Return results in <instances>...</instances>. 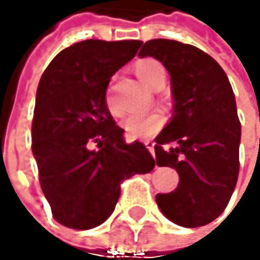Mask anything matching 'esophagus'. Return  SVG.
Listing matches in <instances>:
<instances>
[{"instance_id":"obj_1","label":"esophagus","mask_w":260,"mask_h":260,"mask_svg":"<svg viewBox=\"0 0 260 260\" xmlns=\"http://www.w3.org/2000/svg\"><path fill=\"white\" fill-rule=\"evenodd\" d=\"M143 143H145V146L148 148V151L151 153V154H154V142H153V140H145Z\"/></svg>"}]
</instances>
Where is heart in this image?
I'll return each mask as SVG.
<instances>
[{
    "label": "heart",
    "instance_id": "obj_1",
    "mask_svg": "<svg viewBox=\"0 0 260 260\" xmlns=\"http://www.w3.org/2000/svg\"><path fill=\"white\" fill-rule=\"evenodd\" d=\"M136 75L140 78V81L151 90H159L167 82V70L157 59L145 57L140 59L136 65ZM106 106L109 112L112 115H120L118 106L112 96V90L109 88L106 95ZM164 124V118L160 114H131L121 121V127L129 139H142L156 134Z\"/></svg>",
    "mask_w": 260,
    "mask_h": 260
}]
</instances>
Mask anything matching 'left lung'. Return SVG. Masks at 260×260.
Returning a JSON list of instances; mask_svg holds the SVG:
<instances>
[{"mask_svg": "<svg viewBox=\"0 0 260 260\" xmlns=\"http://www.w3.org/2000/svg\"><path fill=\"white\" fill-rule=\"evenodd\" d=\"M139 56L162 62L175 101L154 151L159 167L176 170L179 184L157 193L156 203L170 221L204 226L224 211L237 184L240 121L233 87L217 60L192 45L154 39Z\"/></svg>", "mask_w": 260, "mask_h": 260, "instance_id": "left-lung-1", "label": "left lung"}]
</instances>
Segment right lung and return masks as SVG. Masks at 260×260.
<instances>
[{
	"instance_id": "right-lung-1",
	"label": "right lung",
	"mask_w": 260,
	"mask_h": 260,
	"mask_svg": "<svg viewBox=\"0 0 260 260\" xmlns=\"http://www.w3.org/2000/svg\"><path fill=\"white\" fill-rule=\"evenodd\" d=\"M139 40H84L51 60L37 88L32 154L56 221L92 229L114 212L120 184L156 162L142 142L126 143L106 106L111 78L131 60Z\"/></svg>"
}]
</instances>
